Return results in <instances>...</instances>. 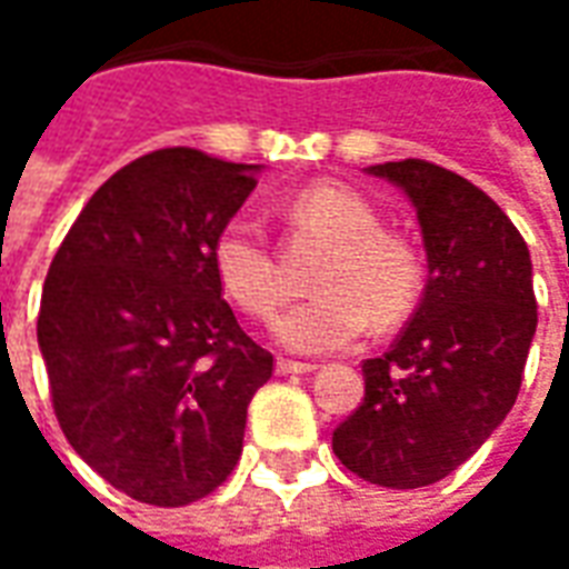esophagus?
Here are the masks:
<instances>
[{
    "label": "esophagus",
    "instance_id": "1",
    "mask_svg": "<svg viewBox=\"0 0 569 569\" xmlns=\"http://www.w3.org/2000/svg\"><path fill=\"white\" fill-rule=\"evenodd\" d=\"M277 376H308V372H313V363H301V360H277Z\"/></svg>",
    "mask_w": 569,
    "mask_h": 569
}]
</instances>
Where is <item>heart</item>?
I'll list each match as a JSON object with an SVG mask.
<instances>
[{"label": "heart", "instance_id": "b5f03b06", "mask_svg": "<svg viewBox=\"0 0 569 569\" xmlns=\"http://www.w3.org/2000/svg\"><path fill=\"white\" fill-rule=\"evenodd\" d=\"M296 221L336 246L317 289L273 320V339L298 353L351 348L372 320L395 323L419 296V261L407 246L385 237L379 212L360 193L317 184L296 200ZM212 268L224 296L249 317H271L283 298L280 268L264 230L252 216H233L212 243Z\"/></svg>", "mask_w": 569, "mask_h": 569}]
</instances>
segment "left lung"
I'll list each match as a JSON object with an SVG mask.
<instances>
[{
  "label": "left lung",
  "mask_w": 569,
  "mask_h": 569,
  "mask_svg": "<svg viewBox=\"0 0 569 569\" xmlns=\"http://www.w3.org/2000/svg\"><path fill=\"white\" fill-rule=\"evenodd\" d=\"M416 209L428 283L391 351L363 363L367 397L332 450L357 478L416 490L443 480L502 425L536 336L533 261L511 218L425 160L369 166Z\"/></svg>",
  "instance_id": "left-lung-1"
}]
</instances>
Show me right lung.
<instances>
[{
  "mask_svg": "<svg viewBox=\"0 0 569 569\" xmlns=\"http://www.w3.org/2000/svg\"><path fill=\"white\" fill-rule=\"evenodd\" d=\"M261 166L166 147L122 166L63 237L36 320L70 447L138 502L221 487L273 357L221 298L212 243Z\"/></svg>",
  "mask_w": 569,
  "mask_h": 569,
  "instance_id": "obj_1",
  "label": "right lung"
}]
</instances>
